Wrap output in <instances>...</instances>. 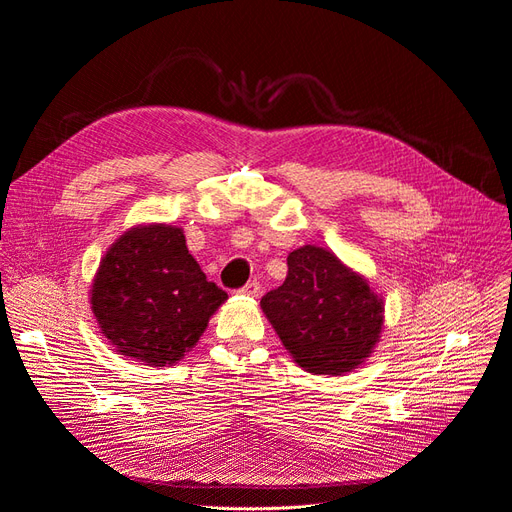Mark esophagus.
I'll list each match as a JSON object with an SVG mask.
<instances>
[{
	"label": "esophagus",
	"mask_w": 512,
	"mask_h": 512,
	"mask_svg": "<svg viewBox=\"0 0 512 512\" xmlns=\"http://www.w3.org/2000/svg\"><path fill=\"white\" fill-rule=\"evenodd\" d=\"M259 291H261V287H259L257 280H249V283H246V285L240 289L242 295H251V298H257Z\"/></svg>",
	"instance_id": "esophagus-1"
}]
</instances>
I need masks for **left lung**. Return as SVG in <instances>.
I'll list each match as a JSON object with an SVG mask.
<instances>
[{
	"label": "left lung",
	"mask_w": 512,
	"mask_h": 512,
	"mask_svg": "<svg viewBox=\"0 0 512 512\" xmlns=\"http://www.w3.org/2000/svg\"><path fill=\"white\" fill-rule=\"evenodd\" d=\"M287 266L285 283L261 298L263 315L306 372H353L381 338L383 300L323 246H300L289 253Z\"/></svg>",
	"instance_id": "left-lung-1"
}]
</instances>
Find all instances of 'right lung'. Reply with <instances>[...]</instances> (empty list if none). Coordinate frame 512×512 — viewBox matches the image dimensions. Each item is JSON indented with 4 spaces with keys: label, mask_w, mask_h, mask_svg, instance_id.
Listing matches in <instances>:
<instances>
[{
    "label": "right lung",
    "mask_w": 512,
    "mask_h": 512,
    "mask_svg": "<svg viewBox=\"0 0 512 512\" xmlns=\"http://www.w3.org/2000/svg\"><path fill=\"white\" fill-rule=\"evenodd\" d=\"M227 293L206 278L180 227H131L100 261L91 310L119 355L172 366L189 353Z\"/></svg>",
    "instance_id": "1"
}]
</instances>
